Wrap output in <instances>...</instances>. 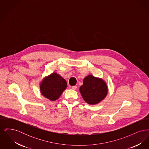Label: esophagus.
<instances>
[{
    "instance_id": "1",
    "label": "esophagus",
    "mask_w": 149,
    "mask_h": 149,
    "mask_svg": "<svg viewBox=\"0 0 149 149\" xmlns=\"http://www.w3.org/2000/svg\"><path fill=\"white\" fill-rule=\"evenodd\" d=\"M71 88H72V89H73V90H76L77 88V87L76 86H72L71 87Z\"/></svg>"
}]
</instances>
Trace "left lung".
<instances>
[{
  "label": "left lung",
  "mask_w": 149,
  "mask_h": 149,
  "mask_svg": "<svg viewBox=\"0 0 149 149\" xmlns=\"http://www.w3.org/2000/svg\"><path fill=\"white\" fill-rule=\"evenodd\" d=\"M83 99L89 104H98L108 94V86L102 79L88 75L83 79V84L79 88Z\"/></svg>",
  "instance_id": "left-lung-1"
}]
</instances>
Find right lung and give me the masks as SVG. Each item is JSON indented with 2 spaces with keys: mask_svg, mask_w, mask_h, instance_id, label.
<instances>
[{
  "mask_svg": "<svg viewBox=\"0 0 149 149\" xmlns=\"http://www.w3.org/2000/svg\"><path fill=\"white\" fill-rule=\"evenodd\" d=\"M66 87V80L56 72H52L43 78L40 85L43 96L51 101L58 99Z\"/></svg>",
  "mask_w": 149,
  "mask_h": 149,
  "instance_id": "1",
  "label": "right lung"
}]
</instances>
